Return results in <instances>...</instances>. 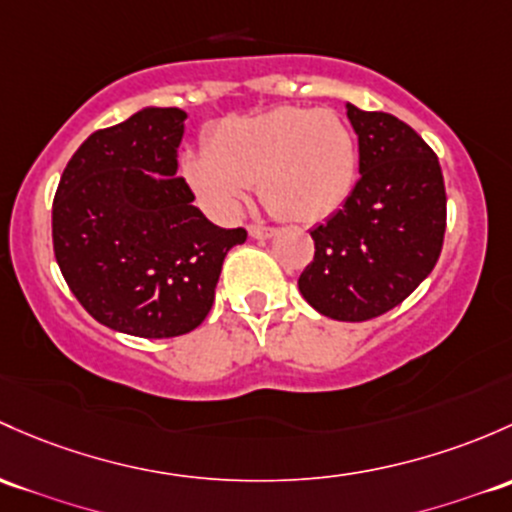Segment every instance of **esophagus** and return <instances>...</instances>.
Segmentation results:
<instances>
[{
  "label": "esophagus",
  "instance_id": "34e87169",
  "mask_svg": "<svg viewBox=\"0 0 512 512\" xmlns=\"http://www.w3.org/2000/svg\"><path fill=\"white\" fill-rule=\"evenodd\" d=\"M274 233H277V230L270 228V225H250V238L267 240V238H272Z\"/></svg>",
  "mask_w": 512,
  "mask_h": 512
}]
</instances>
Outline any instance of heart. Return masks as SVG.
<instances>
[{
    "instance_id": "obj_1",
    "label": "heart",
    "mask_w": 512,
    "mask_h": 512,
    "mask_svg": "<svg viewBox=\"0 0 512 512\" xmlns=\"http://www.w3.org/2000/svg\"><path fill=\"white\" fill-rule=\"evenodd\" d=\"M184 176L208 213L230 220L260 191L289 223H319L346 203L358 179V139L333 110L274 107L215 125L206 152H188Z\"/></svg>"
}]
</instances>
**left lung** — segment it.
I'll list each match as a JSON object with an SVG mask.
<instances>
[{"label":"left lung","instance_id":"obj_1","mask_svg":"<svg viewBox=\"0 0 512 512\" xmlns=\"http://www.w3.org/2000/svg\"><path fill=\"white\" fill-rule=\"evenodd\" d=\"M358 134L360 179L341 211L311 230L314 262L301 297L336 321H368L395 309L434 270L446 230L437 154L410 125L348 102Z\"/></svg>","mask_w":512,"mask_h":512}]
</instances>
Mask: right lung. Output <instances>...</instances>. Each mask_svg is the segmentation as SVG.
<instances>
[{
	"mask_svg": "<svg viewBox=\"0 0 512 512\" xmlns=\"http://www.w3.org/2000/svg\"><path fill=\"white\" fill-rule=\"evenodd\" d=\"M186 112L144 107L90 134L53 198V252L83 309L112 331L174 338L201 326L242 228L213 225L176 174Z\"/></svg>",
	"mask_w": 512,
	"mask_h": 512,
	"instance_id": "add662e5",
	"label": "right lung"
}]
</instances>
